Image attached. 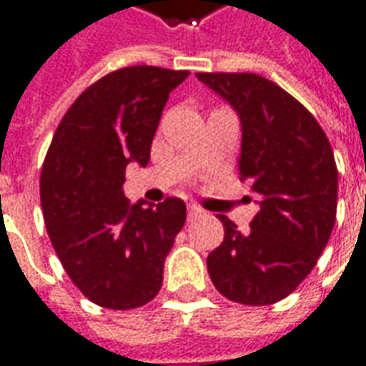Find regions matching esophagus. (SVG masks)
Masks as SVG:
<instances>
[{"label": "esophagus", "instance_id": "obj_1", "mask_svg": "<svg viewBox=\"0 0 366 366\" xmlns=\"http://www.w3.org/2000/svg\"><path fill=\"white\" fill-rule=\"evenodd\" d=\"M203 215V211L197 207V205H189L187 207V217H189V221H195L197 217Z\"/></svg>", "mask_w": 366, "mask_h": 366}]
</instances>
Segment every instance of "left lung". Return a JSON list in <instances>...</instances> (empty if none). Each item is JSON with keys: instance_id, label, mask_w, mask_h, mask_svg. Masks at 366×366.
Listing matches in <instances>:
<instances>
[{"instance_id": "left-lung-1", "label": "left lung", "mask_w": 366, "mask_h": 366, "mask_svg": "<svg viewBox=\"0 0 366 366\" xmlns=\"http://www.w3.org/2000/svg\"><path fill=\"white\" fill-rule=\"evenodd\" d=\"M241 121L239 179L259 197L251 229L225 215L223 243L207 257L217 291L241 305H273L313 271L329 243L339 173L313 115L255 73H197Z\"/></svg>"}]
</instances>
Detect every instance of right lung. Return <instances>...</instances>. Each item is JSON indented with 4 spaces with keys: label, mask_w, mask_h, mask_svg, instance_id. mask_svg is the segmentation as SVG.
<instances>
[{
    "label": "right lung",
    "mask_w": 366,
    "mask_h": 366,
    "mask_svg": "<svg viewBox=\"0 0 366 366\" xmlns=\"http://www.w3.org/2000/svg\"><path fill=\"white\" fill-rule=\"evenodd\" d=\"M189 71L151 65L105 75L75 99L53 135L39 181L51 245L92 303L137 309L163 283V263L185 225L181 199L129 203V163H149L169 93Z\"/></svg>",
    "instance_id": "add662e5"
}]
</instances>
